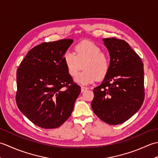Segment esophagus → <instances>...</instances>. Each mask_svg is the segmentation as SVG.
<instances>
[{"label":"esophagus","mask_w":158,"mask_h":158,"mask_svg":"<svg viewBox=\"0 0 158 158\" xmlns=\"http://www.w3.org/2000/svg\"><path fill=\"white\" fill-rule=\"evenodd\" d=\"M86 89H88V88H87V87H84V86H81V92H83Z\"/></svg>","instance_id":"34e87169"}]
</instances>
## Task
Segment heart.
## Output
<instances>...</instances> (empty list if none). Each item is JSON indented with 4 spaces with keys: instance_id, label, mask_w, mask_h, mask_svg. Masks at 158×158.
Here are the masks:
<instances>
[{
    "instance_id": "b5f03b06",
    "label": "heart",
    "mask_w": 158,
    "mask_h": 158,
    "mask_svg": "<svg viewBox=\"0 0 158 158\" xmlns=\"http://www.w3.org/2000/svg\"><path fill=\"white\" fill-rule=\"evenodd\" d=\"M63 61L69 74L72 77L77 75L83 66V72L75 78V81L88 85L96 80L102 79L108 73L110 61L108 56L102 52L99 46L90 41H83L76 45L75 53L68 51L63 56Z\"/></svg>"
}]
</instances>
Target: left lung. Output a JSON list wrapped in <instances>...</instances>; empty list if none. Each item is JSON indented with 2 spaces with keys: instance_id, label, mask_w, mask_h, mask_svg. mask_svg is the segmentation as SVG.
<instances>
[{
  "instance_id": "1",
  "label": "left lung",
  "mask_w": 158,
  "mask_h": 158,
  "mask_svg": "<svg viewBox=\"0 0 158 158\" xmlns=\"http://www.w3.org/2000/svg\"><path fill=\"white\" fill-rule=\"evenodd\" d=\"M110 56V69L102 83L94 89L93 111L103 122L117 125L129 119L141 107L144 69L139 56L123 40L103 39Z\"/></svg>"
}]
</instances>
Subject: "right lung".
<instances>
[{
  "label": "right lung",
  "mask_w": 158,
  "mask_h": 158,
  "mask_svg": "<svg viewBox=\"0 0 158 158\" xmlns=\"http://www.w3.org/2000/svg\"><path fill=\"white\" fill-rule=\"evenodd\" d=\"M73 39L43 43L30 50L17 70L16 102L39 127H58L71 115L81 87L63 61Z\"/></svg>",
  "instance_id": "1"
}]
</instances>
